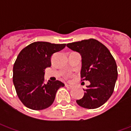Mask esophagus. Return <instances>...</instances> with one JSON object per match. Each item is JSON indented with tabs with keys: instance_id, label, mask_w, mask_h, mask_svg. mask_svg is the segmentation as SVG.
<instances>
[{
	"instance_id": "1",
	"label": "esophagus",
	"mask_w": 131,
	"mask_h": 131,
	"mask_svg": "<svg viewBox=\"0 0 131 131\" xmlns=\"http://www.w3.org/2000/svg\"><path fill=\"white\" fill-rule=\"evenodd\" d=\"M65 86H66V88H69V89H71V88H72V85H68V84H66Z\"/></svg>"
}]
</instances>
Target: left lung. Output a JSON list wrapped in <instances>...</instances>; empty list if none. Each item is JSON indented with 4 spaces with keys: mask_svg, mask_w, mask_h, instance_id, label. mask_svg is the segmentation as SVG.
I'll use <instances>...</instances> for the list:
<instances>
[{
    "mask_svg": "<svg viewBox=\"0 0 131 131\" xmlns=\"http://www.w3.org/2000/svg\"><path fill=\"white\" fill-rule=\"evenodd\" d=\"M67 46L81 55V77L89 81L84 95L77 100L81 107L96 109L110 99L117 80V66L110 50L98 40H88L68 43Z\"/></svg>",
    "mask_w": 131,
    "mask_h": 131,
    "instance_id": "left-lung-1",
    "label": "left lung"
}]
</instances>
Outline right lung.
I'll use <instances>...</instances> for the list:
<instances>
[{
  "label": "right lung",
  "instance_id": "add662e5",
  "mask_svg": "<svg viewBox=\"0 0 131 131\" xmlns=\"http://www.w3.org/2000/svg\"><path fill=\"white\" fill-rule=\"evenodd\" d=\"M66 44L38 41L22 49L13 67V83L21 102L31 110L49 107L57 90L64 84L60 81L45 83V69L51 66V57Z\"/></svg>",
  "mask_w": 131,
  "mask_h": 131
}]
</instances>
